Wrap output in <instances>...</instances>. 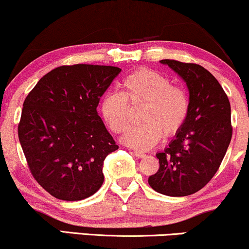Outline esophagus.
Here are the masks:
<instances>
[{
	"label": "esophagus",
	"instance_id": "obj_1",
	"mask_svg": "<svg viewBox=\"0 0 249 249\" xmlns=\"http://www.w3.org/2000/svg\"><path fill=\"white\" fill-rule=\"evenodd\" d=\"M134 155L136 156L137 158H144V157H145V153L140 152V151H135V152H134Z\"/></svg>",
	"mask_w": 249,
	"mask_h": 249
}]
</instances>
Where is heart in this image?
Masks as SVG:
<instances>
[{"label": "heart", "instance_id": "1", "mask_svg": "<svg viewBox=\"0 0 249 249\" xmlns=\"http://www.w3.org/2000/svg\"><path fill=\"white\" fill-rule=\"evenodd\" d=\"M124 92H108L103 97L100 109L108 128L122 134L129 124L131 106L143 105L140 124L125 133L122 142L136 150H148L161 140L176 136L189 115L190 100L187 91L172 84L167 76L157 70H135L121 83Z\"/></svg>", "mask_w": 249, "mask_h": 249}]
</instances>
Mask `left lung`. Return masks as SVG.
<instances>
[{
    "instance_id": "1",
    "label": "left lung",
    "mask_w": 249,
    "mask_h": 249,
    "mask_svg": "<svg viewBox=\"0 0 249 249\" xmlns=\"http://www.w3.org/2000/svg\"><path fill=\"white\" fill-rule=\"evenodd\" d=\"M186 82L190 109L185 125L162 152L159 170L149 178L152 189L167 196L198 192L213 179L232 139L231 106L213 73L196 63L161 60Z\"/></svg>"
}]
</instances>
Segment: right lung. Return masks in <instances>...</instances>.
Returning a JSON list of instances; mask_svg holds the SVG:
<instances>
[{
    "instance_id": "1",
    "label": "right lung",
    "mask_w": 249,
    "mask_h": 249,
    "mask_svg": "<svg viewBox=\"0 0 249 249\" xmlns=\"http://www.w3.org/2000/svg\"><path fill=\"white\" fill-rule=\"evenodd\" d=\"M120 71L94 64L57 67L24 100L21 149L31 174L54 197L79 201L103 185L104 160L119 146L97 106Z\"/></svg>"
}]
</instances>
